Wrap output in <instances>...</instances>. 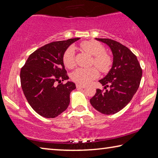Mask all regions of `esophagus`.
Wrapping results in <instances>:
<instances>
[{"label": "esophagus", "mask_w": 158, "mask_h": 158, "mask_svg": "<svg viewBox=\"0 0 158 158\" xmlns=\"http://www.w3.org/2000/svg\"><path fill=\"white\" fill-rule=\"evenodd\" d=\"M76 86L77 89H84V88H85V85H81V84H77Z\"/></svg>", "instance_id": "34e87169"}]
</instances>
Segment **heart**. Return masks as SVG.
Masks as SVG:
<instances>
[{"label":"heart","instance_id":"b5f03b06","mask_svg":"<svg viewBox=\"0 0 158 158\" xmlns=\"http://www.w3.org/2000/svg\"><path fill=\"white\" fill-rule=\"evenodd\" d=\"M81 47L85 52L93 57V63L102 72L109 70L111 65L110 57L105 52V48L100 42L95 40L84 42L81 44ZM63 63L66 68H73L75 65L74 61V49L73 47H69L63 54ZM98 71L95 68H78L72 74V79L77 84H89L93 80L98 77Z\"/></svg>","mask_w":158,"mask_h":158}]
</instances>
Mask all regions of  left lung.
Instances as JSON below:
<instances>
[{"label":"left lung","mask_w":158,"mask_h":158,"mask_svg":"<svg viewBox=\"0 0 158 158\" xmlns=\"http://www.w3.org/2000/svg\"><path fill=\"white\" fill-rule=\"evenodd\" d=\"M110 48L113 63L110 70L99 82L105 89H98L90 102L96 110L106 115L116 114L130 102L139 86L142 77L137 58L124 45L111 39L95 38Z\"/></svg>","instance_id":"left-lung-1"}]
</instances>
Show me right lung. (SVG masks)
<instances>
[{
  "instance_id": "right-lung-1",
  "label": "right lung",
  "mask_w": 158,
  "mask_h": 158,
  "mask_svg": "<svg viewBox=\"0 0 158 158\" xmlns=\"http://www.w3.org/2000/svg\"><path fill=\"white\" fill-rule=\"evenodd\" d=\"M79 39L77 37L44 45L29 56L21 69L23 94L34 111L42 116L53 118L68 108L69 94L76 85L69 81L65 84H60L69 79L63 57L68 48Z\"/></svg>"
}]
</instances>
